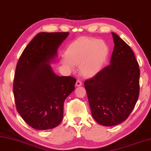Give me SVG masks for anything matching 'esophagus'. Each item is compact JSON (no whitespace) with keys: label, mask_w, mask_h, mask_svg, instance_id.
I'll return each instance as SVG.
<instances>
[{"label":"esophagus","mask_w":151,"mask_h":151,"mask_svg":"<svg viewBox=\"0 0 151 151\" xmlns=\"http://www.w3.org/2000/svg\"><path fill=\"white\" fill-rule=\"evenodd\" d=\"M76 86H82V83H81V81L80 80H77L76 83Z\"/></svg>","instance_id":"34e87169"}]
</instances>
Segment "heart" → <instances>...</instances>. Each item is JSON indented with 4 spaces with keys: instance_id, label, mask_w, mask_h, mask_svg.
Returning <instances> with one entry per match:
<instances>
[{
    "instance_id": "heart-1",
    "label": "heart",
    "mask_w": 151,
    "mask_h": 151,
    "mask_svg": "<svg viewBox=\"0 0 151 151\" xmlns=\"http://www.w3.org/2000/svg\"><path fill=\"white\" fill-rule=\"evenodd\" d=\"M109 54V47L104 41L96 38H82L71 43L65 52L62 62L71 70L73 65H80L81 73L93 76L104 65Z\"/></svg>"
}]
</instances>
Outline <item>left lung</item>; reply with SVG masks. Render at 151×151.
Instances as JSON below:
<instances>
[{"instance_id": "obj_1", "label": "left lung", "mask_w": 151, "mask_h": 151, "mask_svg": "<svg viewBox=\"0 0 151 151\" xmlns=\"http://www.w3.org/2000/svg\"><path fill=\"white\" fill-rule=\"evenodd\" d=\"M115 46L111 63L84 82L92 117L100 125L125 121L139 96L140 70L133 50L112 32Z\"/></svg>"}]
</instances>
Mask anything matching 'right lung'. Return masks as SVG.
Wrapping results in <instances>:
<instances>
[{
	"mask_svg": "<svg viewBox=\"0 0 151 151\" xmlns=\"http://www.w3.org/2000/svg\"><path fill=\"white\" fill-rule=\"evenodd\" d=\"M69 32H40L24 50L16 68L13 93L24 121L37 130L57 127L63 119V103L75 89L76 79L58 76L49 63Z\"/></svg>",
	"mask_w": 151,
	"mask_h": 151,
	"instance_id": "obj_1",
	"label": "right lung"
}]
</instances>
